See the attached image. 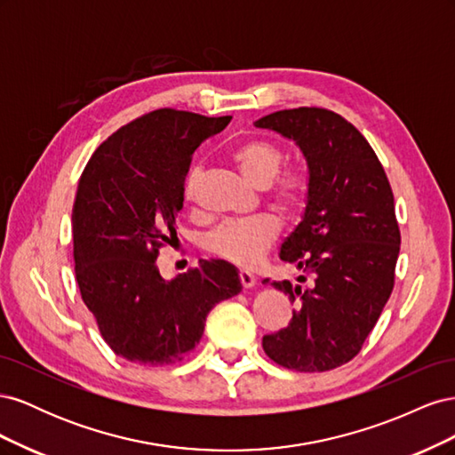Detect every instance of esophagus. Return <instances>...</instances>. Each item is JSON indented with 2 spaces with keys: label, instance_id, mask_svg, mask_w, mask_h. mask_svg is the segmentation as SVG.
Masks as SVG:
<instances>
[{
  "label": "esophagus",
  "instance_id": "obj_1",
  "mask_svg": "<svg viewBox=\"0 0 455 455\" xmlns=\"http://www.w3.org/2000/svg\"><path fill=\"white\" fill-rule=\"evenodd\" d=\"M239 279H241V284H243L244 288H252L254 283H256L254 275H252L251 271H246V269H241V271H239Z\"/></svg>",
  "mask_w": 455,
  "mask_h": 455
}]
</instances>
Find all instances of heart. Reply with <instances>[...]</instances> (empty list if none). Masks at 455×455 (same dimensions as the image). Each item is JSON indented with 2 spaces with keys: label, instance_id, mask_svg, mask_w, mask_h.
Masks as SVG:
<instances>
[{
  "label": "heart",
  "instance_id": "heart-1",
  "mask_svg": "<svg viewBox=\"0 0 455 455\" xmlns=\"http://www.w3.org/2000/svg\"><path fill=\"white\" fill-rule=\"evenodd\" d=\"M284 157V149L279 144L259 136L241 142L231 151V161L246 180L256 188H266L267 199L275 209L296 216L309 203L313 176L306 164H291L283 169ZM201 172L199 164L188 171L184 180L186 201L196 199ZM279 231V220L271 214L228 220L204 237V251L231 264L252 266L277 241Z\"/></svg>",
  "mask_w": 455,
  "mask_h": 455
}]
</instances>
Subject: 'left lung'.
Masks as SVG:
<instances>
[{
    "label": "left lung",
    "mask_w": 455,
    "mask_h": 455,
    "mask_svg": "<svg viewBox=\"0 0 455 455\" xmlns=\"http://www.w3.org/2000/svg\"><path fill=\"white\" fill-rule=\"evenodd\" d=\"M256 127L292 139L313 176L304 220L281 246L301 284L271 283L296 311L261 347L288 370H334L359 355L393 292L401 229L389 178L364 136L332 109H283Z\"/></svg>",
    "instance_id": "1"
}]
</instances>
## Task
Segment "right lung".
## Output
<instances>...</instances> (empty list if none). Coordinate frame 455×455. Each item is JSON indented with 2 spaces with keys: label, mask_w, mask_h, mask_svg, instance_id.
I'll return each mask as SVG.
<instances>
[{
  "label": "right lung",
  "mask_w": 455,
  "mask_h": 455,
  "mask_svg": "<svg viewBox=\"0 0 455 455\" xmlns=\"http://www.w3.org/2000/svg\"><path fill=\"white\" fill-rule=\"evenodd\" d=\"M229 121L154 109L104 140L81 172L72 212L77 286L109 349L131 363L184 361L209 311L241 292L224 259H201L172 281L157 267L159 249L176 239L191 156Z\"/></svg>",
  "instance_id": "obj_1"
}]
</instances>
